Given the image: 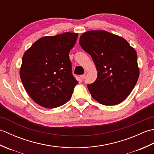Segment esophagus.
<instances>
[{"mask_svg": "<svg viewBox=\"0 0 154 154\" xmlns=\"http://www.w3.org/2000/svg\"><path fill=\"white\" fill-rule=\"evenodd\" d=\"M85 78H86V75L85 74H83L82 75H81V79L82 80H84L85 79Z\"/></svg>", "mask_w": 154, "mask_h": 154, "instance_id": "1", "label": "esophagus"}]
</instances>
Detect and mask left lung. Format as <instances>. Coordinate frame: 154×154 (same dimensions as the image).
<instances>
[{
    "label": "left lung",
    "instance_id": "8db88e82",
    "mask_svg": "<svg viewBox=\"0 0 154 154\" xmlns=\"http://www.w3.org/2000/svg\"><path fill=\"white\" fill-rule=\"evenodd\" d=\"M79 44L96 65L97 79L87 85L93 99L106 106L116 105L126 99L139 77L134 49L122 37L104 30L83 34Z\"/></svg>",
    "mask_w": 154,
    "mask_h": 154
}]
</instances>
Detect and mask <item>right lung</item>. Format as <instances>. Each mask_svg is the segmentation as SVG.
<instances>
[{
	"label": "right lung",
	"instance_id": "add662e5",
	"mask_svg": "<svg viewBox=\"0 0 154 154\" xmlns=\"http://www.w3.org/2000/svg\"><path fill=\"white\" fill-rule=\"evenodd\" d=\"M78 34L65 32L39 39L25 52L20 71L26 91L35 103L53 109L70 99L78 81L69 54Z\"/></svg>",
	"mask_w": 154,
	"mask_h": 154
}]
</instances>
